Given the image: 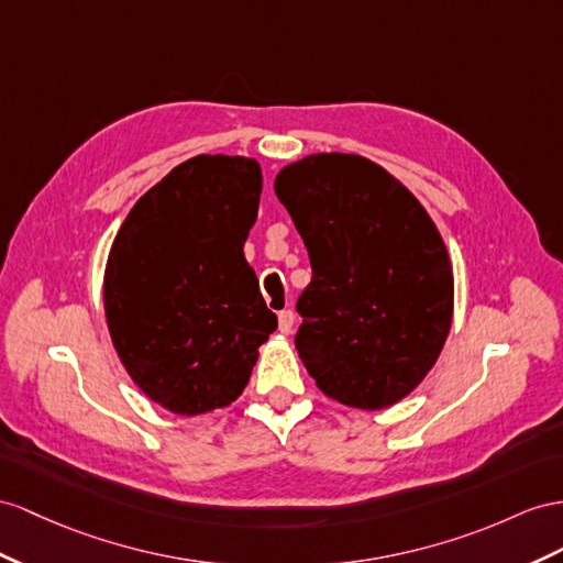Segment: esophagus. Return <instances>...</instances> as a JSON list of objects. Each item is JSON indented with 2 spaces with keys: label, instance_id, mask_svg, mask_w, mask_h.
Returning a JSON list of instances; mask_svg holds the SVG:
<instances>
[{
  "label": "esophagus",
  "instance_id": "1",
  "mask_svg": "<svg viewBox=\"0 0 563 563\" xmlns=\"http://www.w3.org/2000/svg\"><path fill=\"white\" fill-rule=\"evenodd\" d=\"M292 328H295V313L290 309H283L278 313V330L283 335H290Z\"/></svg>",
  "mask_w": 563,
  "mask_h": 563
}]
</instances>
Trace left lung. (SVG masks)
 Segmentation results:
<instances>
[{
	"label": "left lung",
	"instance_id": "1",
	"mask_svg": "<svg viewBox=\"0 0 563 563\" xmlns=\"http://www.w3.org/2000/svg\"><path fill=\"white\" fill-rule=\"evenodd\" d=\"M276 195L311 262L295 347L321 390L354 409L405 399L452 325L450 256L405 185L358 154L285 166Z\"/></svg>",
	"mask_w": 563,
	"mask_h": 563
}]
</instances>
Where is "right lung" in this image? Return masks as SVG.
I'll use <instances>...</instances> for the list:
<instances>
[{
	"mask_svg": "<svg viewBox=\"0 0 563 563\" xmlns=\"http://www.w3.org/2000/svg\"><path fill=\"white\" fill-rule=\"evenodd\" d=\"M258 195L254 158L192 156L137 199L111 244L113 347L140 390L173 413L235 401L278 328L242 252Z\"/></svg>",
	"mask_w": 563,
	"mask_h": 563,
	"instance_id": "obj_1",
	"label": "right lung"
}]
</instances>
